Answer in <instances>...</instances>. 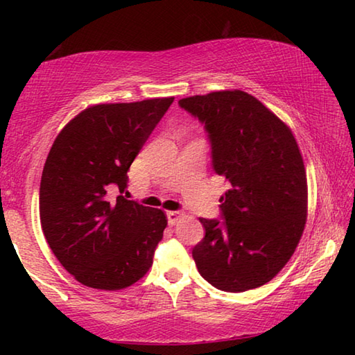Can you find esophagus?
Segmentation results:
<instances>
[{
    "mask_svg": "<svg viewBox=\"0 0 355 355\" xmlns=\"http://www.w3.org/2000/svg\"><path fill=\"white\" fill-rule=\"evenodd\" d=\"M166 214H167V220H169L171 225H173L175 222H178V219L183 216L182 211H167Z\"/></svg>",
    "mask_w": 355,
    "mask_h": 355,
    "instance_id": "1",
    "label": "esophagus"
}]
</instances>
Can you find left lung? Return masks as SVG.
I'll use <instances>...</instances> for the list:
<instances>
[{
    "label": "left lung",
    "instance_id": "obj_1",
    "mask_svg": "<svg viewBox=\"0 0 355 355\" xmlns=\"http://www.w3.org/2000/svg\"><path fill=\"white\" fill-rule=\"evenodd\" d=\"M205 123L213 169L230 183L222 220L203 219L205 238L192 249L203 279L222 291L268 284L290 260L307 220V175L290 127L243 91L182 98Z\"/></svg>",
    "mask_w": 355,
    "mask_h": 355
}]
</instances>
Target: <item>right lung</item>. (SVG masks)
Instances as JSON below:
<instances>
[{
	"mask_svg": "<svg viewBox=\"0 0 355 355\" xmlns=\"http://www.w3.org/2000/svg\"><path fill=\"white\" fill-rule=\"evenodd\" d=\"M173 97L94 105L61 130L40 180L42 230L59 263L97 290H122L152 268L164 211L127 197L130 166Z\"/></svg>",
	"mask_w": 355,
	"mask_h": 355,
	"instance_id": "1",
	"label": "right lung"
}]
</instances>
